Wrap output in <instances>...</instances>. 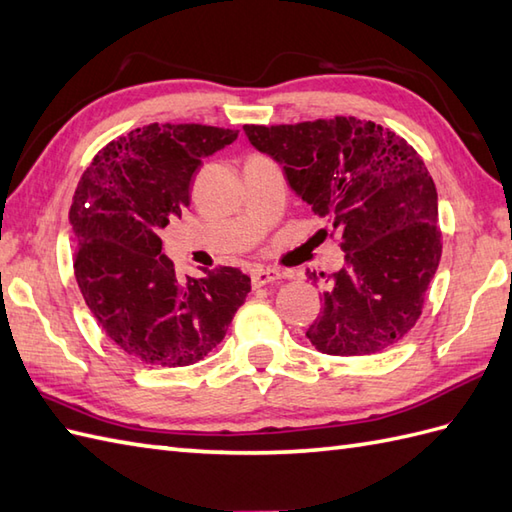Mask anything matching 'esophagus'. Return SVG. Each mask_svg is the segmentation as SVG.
Returning <instances> with one entry per match:
<instances>
[{"instance_id": "obj_1", "label": "esophagus", "mask_w": 512, "mask_h": 512, "mask_svg": "<svg viewBox=\"0 0 512 512\" xmlns=\"http://www.w3.org/2000/svg\"><path fill=\"white\" fill-rule=\"evenodd\" d=\"M276 280H282V273L276 269H265V267H258L252 271V284L254 286H265L271 284Z\"/></svg>"}]
</instances>
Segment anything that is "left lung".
I'll list each match as a JSON object with an SVG mask.
<instances>
[{
  "mask_svg": "<svg viewBox=\"0 0 512 512\" xmlns=\"http://www.w3.org/2000/svg\"><path fill=\"white\" fill-rule=\"evenodd\" d=\"M260 154L282 167L297 197L339 234L345 265L326 273L321 313L306 330L315 350L369 356L415 326L441 260L439 197L402 136L356 117L297 126H245Z\"/></svg>",
  "mask_w": 512,
  "mask_h": 512,
  "instance_id": "obj_1",
  "label": "left lung"
}]
</instances>
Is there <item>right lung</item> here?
I'll return each instance as SVG.
<instances>
[{"label":"right lung","mask_w":512,"mask_h":512,"mask_svg":"<svg viewBox=\"0 0 512 512\" xmlns=\"http://www.w3.org/2000/svg\"><path fill=\"white\" fill-rule=\"evenodd\" d=\"M239 130L149 123L99 152L73 195L76 280L99 326L119 350L154 367L195 365L213 352L252 291L243 271L219 267L178 276L160 230L182 217L206 156Z\"/></svg>","instance_id":"obj_1"}]
</instances>
